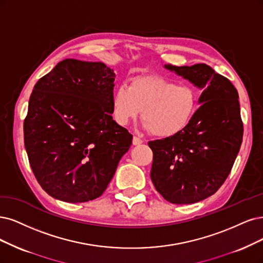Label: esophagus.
<instances>
[{"mask_svg":"<svg viewBox=\"0 0 263 263\" xmlns=\"http://www.w3.org/2000/svg\"><path fill=\"white\" fill-rule=\"evenodd\" d=\"M132 143H133V145H141L143 143V140L138 137H134L132 140Z\"/></svg>","mask_w":263,"mask_h":263,"instance_id":"34e87169","label":"esophagus"}]
</instances>
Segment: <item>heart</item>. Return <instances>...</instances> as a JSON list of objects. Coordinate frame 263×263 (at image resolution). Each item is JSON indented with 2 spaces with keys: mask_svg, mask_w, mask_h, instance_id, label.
I'll list each match as a JSON object with an SVG mask.
<instances>
[{
  "mask_svg": "<svg viewBox=\"0 0 263 263\" xmlns=\"http://www.w3.org/2000/svg\"><path fill=\"white\" fill-rule=\"evenodd\" d=\"M111 104L119 124H128L143 111L144 129L167 139L187 128L198 110V94L191 85L159 76H145L134 79L130 86H117Z\"/></svg>",
  "mask_w": 263,
  "mask_h": 263,
  "instance_id": "heart-1",
  "label": "heart"
}]
</instances>
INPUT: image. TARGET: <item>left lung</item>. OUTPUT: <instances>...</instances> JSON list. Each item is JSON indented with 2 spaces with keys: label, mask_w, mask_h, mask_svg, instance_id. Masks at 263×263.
Here are the masks:
<instances>
[{
  "label": "left lung",
  "mask_w": 263,
  "mask_h": 263,
  "mask_svg": "<svg viewBox=\"0 0 263 263\" xmlns=\"http://www.w3.org/2000/svg\"><path fill=\"white\" fill-rule=\"evenodd\" d=\"M164 68L202 91L201 106L183 132L148 142L154 154L151 179L166 200L194 203L213 195L234 164L244 132L238 93L206 64Z\"/></svg>",
  "instance_id": "1"
}]
</instances>
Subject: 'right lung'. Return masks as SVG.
I'll list each match as a JSON object with an SVG mask.
<instances>
[{
	"instance_id": "1",
	"label": "right lung",
	"mask_w": 263,
	"mask_h": 263,
	"mask_svg": "<svg viewBox=\"0 0 263 263\" xmlns=\"http://www.w3.org/2000/svg\"><path fill=\"white\" fill-rule=\"evenodd\" d=\"M115 72L101 62L67 58L36 82L24 121L35 179L67 202L100 197L132 144L111 117Z\"/></svg>"
}]
</instances>
